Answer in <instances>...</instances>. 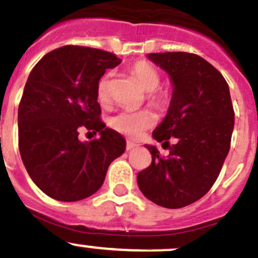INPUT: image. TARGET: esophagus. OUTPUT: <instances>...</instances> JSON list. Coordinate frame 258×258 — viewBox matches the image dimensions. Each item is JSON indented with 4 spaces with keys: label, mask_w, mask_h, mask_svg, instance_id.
Instances as JSON below:
<instances>
[{
    "label": "esophagus",
    "mask_w": 258,
    "mask_h": 258,
    "mask_svg": "<svg viewBox=\"0 0 258 258\" xmlns=\"http://www.w3.org/2000/svg\"><path fill=\"white\" fill-rule=\"evenodd\" d=\"M137 147H139V145L137 144H134V142H131V141H127V145H126L127 151H131V150L137 149Z\"/></svg>",
    "instance_id": "obj_1"
}]
</instances>
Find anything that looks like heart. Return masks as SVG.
<instances>
[{"label":"heart","instance_id":"1","mask_svg":"<svg viewBox=\"0 0 258 258\" xmlns=\"http://www.w3.org/2000/svg\"><path fill=\"white\" fill-rule=\"evenodd\" d=\"M131 72L139 79L145 91L154 92L160 86V76L154 67L144 61H139L131 67ZM112 73L104 74L98 83L99 101L106 102L109 97V84H111ZM151 99L161 104L165 102V96L161 93H152ZM156 117L150 111H121L111 118V126L117 132L126 135L128 137H137L145 131L154 126Z\"/></svg>","mask_w":258,"mask_h":258}]
</instances>
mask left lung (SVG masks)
<instances>
[{
	"mask_svg": "<svg viewBox=\"0 0 258 258\" xmlns=\"http://www.w3.org/2000/svg\"><path fill=\"white\" fill-rule=\"evenodd\" d=\"M147 59L160 67L172 86L166 116L152 137L175 145L161 157L156 146L137 184L147 199L164 208L177 209L199 201L216 182L228 155L234 127L229 87L203 57L189 52H154Z\"/></svg>",
	"mask_w": 258,
	"mask_h": 258,
	"instance_id": "obj_1",
	"label": "left lung"
}]
</instances>
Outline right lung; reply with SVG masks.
I'll use <instances>...</instances> for the list:
<instances>
[{
    "instance_id": "right-lung-1",
    "label": "right lung",
    "mask_w": 258,
    "mask_h": 258,
    "mask_svg": "<svg viewBox=\"0 0 258 258\" xmlns=\"http://www.w3.org/2000/svg\"><path fill=\"white\" fill-rule=\"evenodd\" d=\"M122 60L111 52L62 46L47 52L30 73L19 106V149L32 181L50 198L78 202L102 186L126 140L99 119L98 83ZM82 126L98 132L79 141Z\"/></svg>"
}]
</instances>
